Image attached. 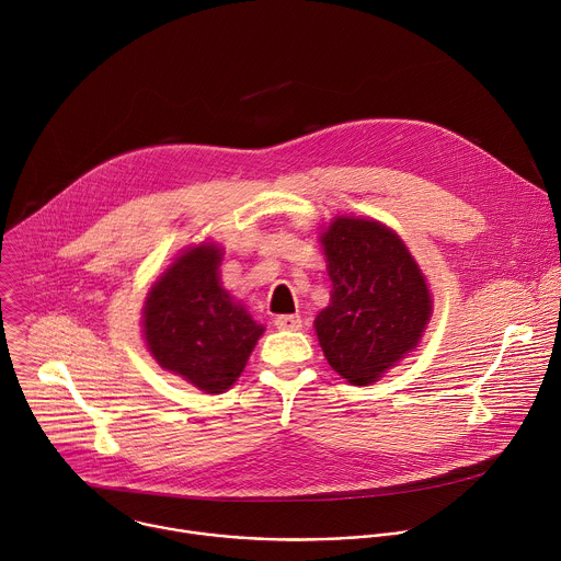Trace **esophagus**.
Returning a JSON list of instances; mask_svg holds the SVG:
<instances>
[{"label": "esophagus", "mask_w": 561, "mask_h": 561, "mask_svg": "<svg viewBox=\"0 0 561 561\" xmlns=\"http://www.w3.org/2000/svg\"><path fill=\"white\" fill-rule=\"evenodd\" d=\"M273 324L279 331H299L301 329V319L297 314H277L273 319Z\"/></svg>", "instance_id": "obj_1"}]
</instances>
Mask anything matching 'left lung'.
<instances>
[{"label":"left lung","mask_w":561,"mask_h":561,"mask_svg":"<svg viewBox=\"0 0 561 561\" xmlns=\"http://www.w3.org/2000/svg\"><path fill=\"white\" fill-rule=\"evenodd\" d=\"M331 304L314 333L346 381H377L411 353L431 319L426 279L399 234L375 219L335 217L322 232Z\"/></svg>","instance_id":"8db88e82"}]
</instances>
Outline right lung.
Masks as SVG:
<instances>
[{"label": "right lung", "mask_w": 561, "mask_h": 561, "mask_svg": "<svg viewBox=\"0 0 561 561\" xmlns=\"http://www.w3.org/2000/svg\"><path fill=\"white\" fill-rule=\"evenodd\" d=\"M221 249L184 251L148 290L144 340L157 364L204 392H224L242 375L264 327L219 284Z\"/></svg>", "instance_id": "right-lung-1"}]
</instances>
